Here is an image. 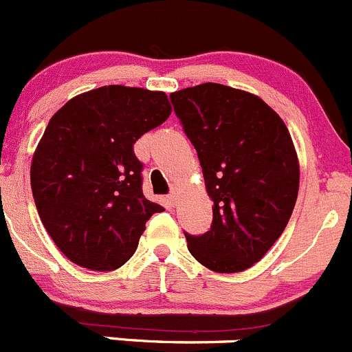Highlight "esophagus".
Listing matches in <instances>:
<instances>
[{"label": "esophagus", "instance_id": "obj_1", "mask_svg": "<svg viewBox=\"0 0 352 352\" xmlns=\"http://www.w3.org/2000/svg\"><path fill=\"white\" fill-rule=\"evenodd\" d=\"M177 199H179V192H177L175 189L172 190V192L168 194V203L172 204V206H175V203H177Z\"/></svg>", "mask_w": 352, "mask_h": 352}]
</instances>
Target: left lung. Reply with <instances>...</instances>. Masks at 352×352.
I'll use <instances>...</instances> for the list:
<instances>
[{
  "label": "left lung",
  "mask_w": 352,
  "mask_h": 352,
  "mask_svg": "<svg viewBox=\"0 0 352 352\" xmlns=\"http://www.w3.org/2000/svg\"><path fill=\"white\" fill-rule=\"evenodd\" d=\"M197 151L213 221L187 232L190 254L218 274L244 272L282 235L299 190V162L282 118L261 98L206 82L170 94Z\"/></svg>",
  "instance_id": "left-lung-1"
}]
</instances>
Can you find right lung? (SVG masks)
I'll return each instance as SVG.
<instances>
[{
	"mask_svg": "<svg viewBox=\"0 0 352 352\" xmlns=\"http://www.w3.org/2000/svg\"><path fill=\"white\" fill-rule=\"evenodd\" d=\"M172 113L162 91L104 85L78 94L47 124L30 165L41 221L72 263L96 272L132 258L163 206L142 194L134 144Z\"/></svg>",
	"mask_w": 352,
	"mask_h": 352,
	"instance_id": "right-lung-1",
	"label": "right lung"
}]
</instances>
